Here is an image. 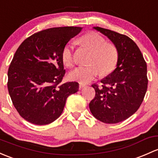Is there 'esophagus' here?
Instances as JSON below:
<instances>
[{"instance_id":"esophagus-1","label":"esophagus","mask_w":158,"mask_h":158,"mask_svg":"<svg viewBox=\"0 0 158 158\" xmlns=\"http://www.w3.org/2000/svg\"><path fill=\"white\" fill-rule=\"evenodd\" d=\"M85 87V85L84 84H82V83H79V89H82L83 88Z\"/></svg>"}]
</instances>
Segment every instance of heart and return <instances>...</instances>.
I'll use <instances>...</instances> for the list:
<instances>
[{"mask_svg": "<svg viewBox=\"0 0 158 158\" xmlns=\"http://www.w3.org/2000/svg\"><path fill=\"white\" fill-rule=\"evenodd\" d=\"M77 43L82 48L92 51L89 66H80L76 67L69 73V79L82 84L89 83L101 73L103 75L110 73L117 64L118 51L114 44L107 42L104 37L98 33H87L77 40ZM73 44H66L62 51V60L67 67L74 64Z\"/></svg>", "mask_w": 158, "mask_h": 158, "instance_id": "b5f03b06", "label": "heart"}]
</instances>
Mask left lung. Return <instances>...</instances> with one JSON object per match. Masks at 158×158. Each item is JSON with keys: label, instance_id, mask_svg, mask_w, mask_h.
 Masks as SVG:
<instances>
[{"label": "left lung", "instance_id": "obj_1", "mask_svg": "<svg viewBox=\"0 0 158 158\" xmlns=\"http://www.w3.org/2000/svg\"><path fill=\"white\" fill-rule=\"evenodd\" d=\"M107 36L116 46L119 57L117 68L92 85L94 98L89 109L96 119L104 123H117L137 111L148 88L147 64L137 44L125 35L101 27H93Z\"/></svg>", "mask_w": 158, "mask_h": 158}]
</instances>
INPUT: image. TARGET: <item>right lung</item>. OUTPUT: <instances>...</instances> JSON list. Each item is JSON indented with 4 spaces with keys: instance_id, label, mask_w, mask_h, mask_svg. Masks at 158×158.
<instances>
[{
    "instance_id": "1",
    "label": "right lung",
    "mask_w": 158,
    "mask_h": 158,
    "mask_svg": "<svg viewBox=\"0 0 158 158\" xmlns=\"http://www.w3.org/2000/svg\"><path fill=\"white\" fill-rule=\"evenodd\" d=\"M82 29L70 26L42 30L16 50L8 69V92L15 108L28 122H54L62 114L68 96L79 91L76 82L60 84L65 74L62 51Z\"/></svg>"
}]
</instances>
